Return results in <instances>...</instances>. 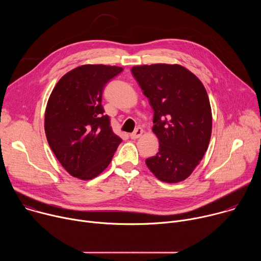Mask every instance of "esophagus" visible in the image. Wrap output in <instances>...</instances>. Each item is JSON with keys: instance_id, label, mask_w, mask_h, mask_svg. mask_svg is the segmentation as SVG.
<instances>
[{"instance_id": "34e87169", "label": "esophagus", "mask_w": 261, "mask_h": 261, "mask_svg": "<svg viewBox=\"0 0 261 261\" xmlns=\"http://www.w3.org/2000/svg\"><path fill=\"white\" fill-rule=\"evenodd\" d=\"M142 133H143V130L141 128H137L133 133L130 134V137L132 139H137V138H139L142 135Z\"/></svg>"}]
</instances>
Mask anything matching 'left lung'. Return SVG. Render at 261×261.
<instances>
[{
	"label": "left lung",
	"instance_id": "obj_1",
	"mask_svg": "<svg viewBox=\"0 0 261 261\" xmlns=\"http://www.w3.org/2000/svg\"><path fill=\"white\" fill-rule=\"evenodd\" d=\"M133 76L154 109L153 132L159 152L145 164L165 182L187 178L203 158L212 135V109L205 88L177 64L134 66Z\"/></svg>",
	"mask_w": 261,
	"mask_h": 261
}]
</instances>
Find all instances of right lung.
<instances>
[{
    "mask_svg": "<svg viewBox=\"0 0 261 261\" xmlns=\"http://www.w3.org/2000/svg\"><path fill=\"white\" fill-rule=\"evenodd\" d=\"M122 71V67L102 64L74 68L48 98L46 138L61 165L74 177L89 180L98 176L122 142L101 104L105 85Z\"/></svg>",
    "mask_w": 261,
    "mask_h": 261,
    "instance_id": "1",
    "label": "right lung"
}]
</instances>
